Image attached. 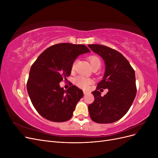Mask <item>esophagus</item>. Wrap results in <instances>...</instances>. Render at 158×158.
<instances>
[{
  "label": "esophagus",
  "instance_id": "esophagus-1",
  "mask_svg": "<svg viewBox=\"0 0 158 158\" xmlns=\"http://www.w3.org/2000/svg\"><path fill=\"white\" fill-rule=\"evenodd\" d=\"M83 93H84V95H85V94H88L89 93V92H88V91H86V90H84Z\"/></svg>",
  "mask_w": 158,
  "mask_h": 158
}]
</instances>
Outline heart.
<instances>
[{"label": "heart", "instance_id": "1", "mask_svg": "<svg viewBox=\"0 0 158 158\" xmlns=\"http://www.w3.org/2000/svg\"><path fill=\"white\" fill-rule=\"evenodd\" d=\"M88 59L91 64V66H92V67L95 64L100 63V60L96 56H91L89 57ZM74 69V63L73 64V66H72V70H73ZM74 82L75 84L76 85H78V87L82 88H86L90 84L91 80L88 78L84 77V76H79L74 79Z\"/></svg>", "mask_w": 158, "mask_h": 158}]
</instances>
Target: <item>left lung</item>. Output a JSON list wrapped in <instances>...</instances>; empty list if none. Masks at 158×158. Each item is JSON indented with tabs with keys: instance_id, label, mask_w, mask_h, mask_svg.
<instances>
[{
	"instance_id": "8db88e82",
	"label": "left lung",
	"mask_w": 158,
	"mask_h": 158,
	"mask_svg": "<svg viewBox=\"0 0 158 158\" xmlns=\"http://www.w3.org/2000/svg\"><path fill=\"white\" fill-rule=\"evenodd\" d=\"M88 47L101 56L106 64L103 80L92 92L95 99L88 106L89 116L97 123H114L128 112L136 97L135 70L117 51L102 45L91 44ZM100 88L109 90L103 97L98 91Z\"/></svg>"
}]
</instances>
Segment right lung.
Instances as JSON below:
<instances>
[{"instance_id": "1", "label": "right lung", "mask_w": 158, "mask_h": 158, "mask_svg": "<svg viewBox=\"0 0 158 158\" xmlns=\"http://www.w3.org/2000/svg\"><path fill=\"white\" fill-rule=\"evenodd\" d=\"M89 52L84 45L63 43L47 48L32 64L27 90L33 107L43 117L64 122L73 117L83 92L72 84L64 90L59 83L70 75L76 57Z\"/></svg>"}]
</instances>
